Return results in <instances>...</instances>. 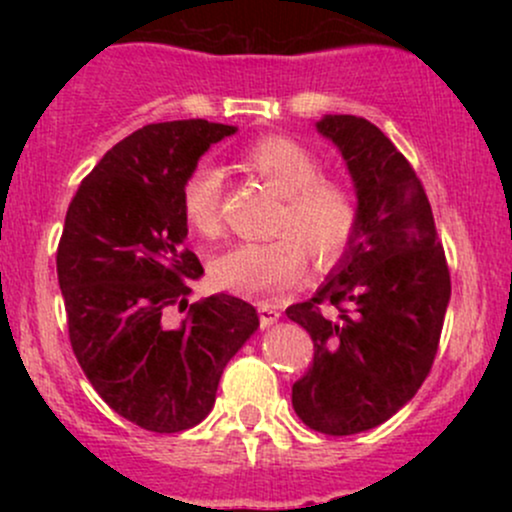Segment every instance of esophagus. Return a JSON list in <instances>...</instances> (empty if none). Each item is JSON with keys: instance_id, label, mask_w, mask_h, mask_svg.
Returning a JSON list of instances; mask_svg holds the SVG:
<instances>
[{"instance_id": "1", "label": "esophagus", "mask_w": 512, "mask_h": 512, "mask_svg": "<svg viewBox=\"0 0 512 512\" xmlns=\"http://www.w3.org/2000/svg\"><path fill=\"white\" fill-rule=\"evenodd\" d=\"M257 313H260L262 327H272L274 322H279V317H281L279 310L269 303H257Z\"/></svg>"}]
</instances>
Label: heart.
<instances>
[{
    "mask_svg": "<svg viewBox=\"0 0 512 512\" xmlns=\"http://www.w3.org/2000/svg\"><path fill=\"white\" fill-rule=\"evenodd\" d=\"M243 168L281 197L274 228L260 243H238L211 262L216 286L243 296H276L305 272V250L330 264L346 250L358 223V204L346 182L320 175V161L296 139L269 134L243 151ZM223 175L216 166L195 168L182 185V216L199 236L221 231Z\"/></svg>",
    "mask_w": 512,
    "mask_h": 512,
    "instance_id": "obj_1",
    "label": "heart"
}]
</instances>
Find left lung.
Instances as JSON below:
<instances>
[{
	"mask_svg": "<svg viewBox=\"0 0 512 512\" xmlns=\"http://www.w3.org/2000/svg\"><path fill=\"white\" fill-rule=\"evenodd\" d=\"M315 127L349 168L358 223L315 296L286 308L315 344L291 402L313 431L354 436L385 424L426 380L450 272L424 185L395 144L356 115Z\"/></svg>",
	"mask_w": 512,
	"mask_h": 512,
	"instance_id": "obj_1",
	"label": "left lung"
}]
</instances>
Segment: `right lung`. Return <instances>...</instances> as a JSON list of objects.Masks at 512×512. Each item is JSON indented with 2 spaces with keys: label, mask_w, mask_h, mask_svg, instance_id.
<instances>
[{
  "label": "right lung",
  "mask_w": 512,
  "mask_h": 512,
  "mask_svg": "<svg viewBox=\"0 0 512 512\" xmlns=\"http://www.w3.org/2000/svg\"><path fill=\"white\" fill-rule=\"evenodd\" d=\"M231 134L207 120L137 129L81 180L64 219L57 279L74 356L105 404L146 431L197 426L226 363L260 327L257 310L228 293L192 303L180 327L166 322L204 274L185 248L182 185Z\"/></svg>",
  "instance_id": "right-lung-1"
}]
</instances>
